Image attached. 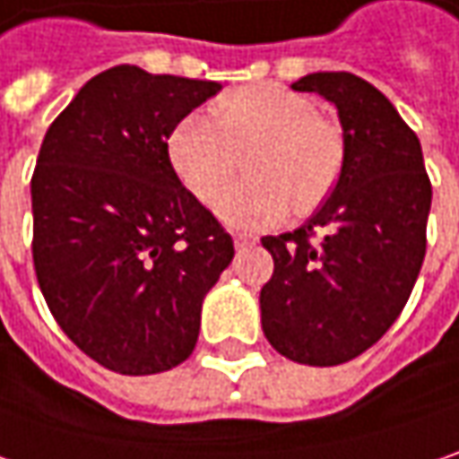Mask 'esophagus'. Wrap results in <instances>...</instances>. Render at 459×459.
<instances>
[{
    "label": "esophagus",
    "mask_w": 459,
    "mask_h": 459,
    "mask_svg": "<svg viewBox=\"0 0 459 459\" xmlns=\"http://www.w3.org/2000/svg\"><path fill=\"white\" fill-rule=\"evenodd\" d=\"M254 244H256V238H247V236H238L236 238V249H249Z\"/></svg>",
    "instance_id": "obj_1"
}]
</instances>
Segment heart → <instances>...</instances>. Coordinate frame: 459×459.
<instances>
[{"label":"heart","mask_w":459,"mask_h":459,"mask_svg":"<svg viewBox=\"0 0 459 459\" xmlns=\"http://www.w3.org/2000/svg\"><path fill=\"white\" fill-rule=\"evenodd\" d=\"M251 145L255 179L221 195L238 153ZM169 161L197 200L221 195L215 212L229 229L259 230L280 223L290 205L303 215L324 203L342 171L344 141L306 94L251 84L218 100L215 120L182 117L169 135Z\"/></svg>","instance_id":"1"}]
</instances>
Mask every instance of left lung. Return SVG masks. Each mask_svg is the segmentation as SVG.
I'll return each mask as SVG.
<instances>
[{"mask_svg":"<svg viewBox=\"0 0 459 459\" xmlns=\"http://www.w3.org/2000/svg\"><path fill=\"white\" fill-rule=\"evenodd\" d=\"M292 90L333 102L344 161L300 229L262 238L274 259L262 329L292 362L333 368L372 347L406 306L427 254L431 185L416 133L369 82L318 71Z\"/></svg>","mask_w":459,"mask_h":459,"instance_id":"8db88e82","label":"left lung"}]
</instances>
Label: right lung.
<instances>
[{
  "instance_id": "right-lung-1",
  "label": "right lung",
  "mask_w": 459,
  "mask_h": 459,
  "mask_svg": "<svg viewBox=\"0 0 459 459\" xmlns=\"http://www.w3.org/2000/svg\"><path fill=\"white\" fill-rule=\"evenodd\" d=\"M221 90L120 64L91 76L43 138L30 182L38 285L64 333L112 372L185 362L203 300L233 259L167 146Z\"/></svg>"
}]
</instances>
